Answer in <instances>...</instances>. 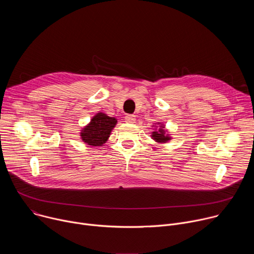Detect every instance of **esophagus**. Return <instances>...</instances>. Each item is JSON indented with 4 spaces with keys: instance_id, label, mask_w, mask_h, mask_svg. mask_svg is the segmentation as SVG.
Masks as SVG:
<instances>
[{
    "instance_id": "esophagus-1",
    "label": "esophagus",
    "mask_w": 254,
    "mask_h": 254,
    "mask_svg": "<svg viewBox=\"0 0 254 254\" xmlns=\"http://www.w3.org/2000/svg\"><path fill=\"white\" fill-rule=\"evenodd\" d=\"M125 121L127 124H133L135 122V116H133V115H127L126 118H125Z\"/></svg>"
}]
</instances>
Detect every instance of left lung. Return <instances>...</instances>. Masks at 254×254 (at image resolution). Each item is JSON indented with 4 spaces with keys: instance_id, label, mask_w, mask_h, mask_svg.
Masks as SVG:
<instances>
[{
    "instance_id": "1",
    "label": "left lung",
    "mask_w": 254,
    "mask_h": 254,
    "mask_svg": "<svg viewBox=\"0 0 254 254\" xmlns=\"http://www.w3.org/2000/svg\"><path fill=\"white\" fill-rule=\"evenodd\" d=\"M157 125H159V128L155 129L152 132V135H151L152 138L160 143H165V142H168L170 139H172V136H170V133H168V130L166 129L165 125L161 124V123H158ZM153 127H155V128H157L156 126H153Z\"/></svg>"
}]
</instances>
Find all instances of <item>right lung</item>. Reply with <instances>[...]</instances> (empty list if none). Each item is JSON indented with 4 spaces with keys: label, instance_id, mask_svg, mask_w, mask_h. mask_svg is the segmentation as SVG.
Listing matches in <instances>:
<instances>
[{
    "label": "right lung",
    "instance_id": "1",
    "mask_svg": "<svg viewBox=\"0 0 254 254\" xmlns=\"http://www.w3.org/2000/svg\"><path fill=\"white\" fill-rule=\"evenodd\" d=\"M118 124L116 118L108 117L103 113H97L81 131V139L92 147H100L111 135L112 130Z\"/></svg>",
    "mask_w": 254,
    "mask_h": 254
}]
</instances>
